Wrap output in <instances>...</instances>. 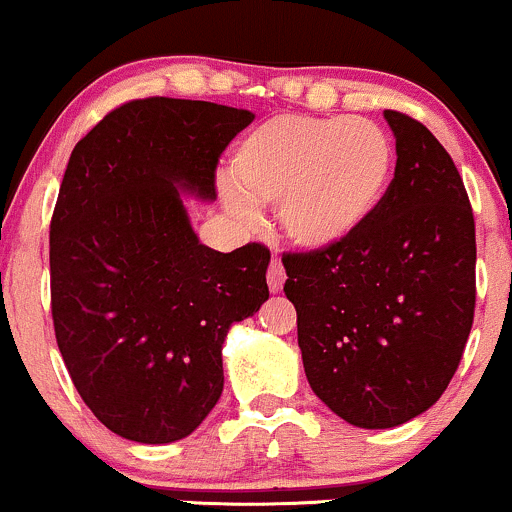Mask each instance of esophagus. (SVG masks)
<instances>
[{"mask_svg": "<svg viewBox=\"0 0 512 512\" xmlns=\"http://www.w3.org/2000/svg\"><path fill=\"white\" fill-rule=\"evenodd\" d=\"M285 285V268L280 261H273L271 266H268V288H271V293H280Z\"/></svg>", "mask_w": 512, "mask_h": 512, "instance_id": "34e87169", "label": "esophagus"}]
</instances>
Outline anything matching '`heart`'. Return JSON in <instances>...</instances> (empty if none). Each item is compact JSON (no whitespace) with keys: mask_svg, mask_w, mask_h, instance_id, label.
Masks as SVG:
<instances>
[{"mask_svg":"<svg viewBox=\"0 0 512 512\" xmlns=\"http://www.w3.org/2000/svg\"><path fill=\"white\" fill-rule=\"evenodd\" d=\"M390 173L393 146L371 119L278 114L236 141L222 200L239 219L276 205L293 244L324 251L364 229Z\"/></svg>","mask_w":512,"mask_h":512,"instance_id":"obj_1","label":"heart"}]
</instances>
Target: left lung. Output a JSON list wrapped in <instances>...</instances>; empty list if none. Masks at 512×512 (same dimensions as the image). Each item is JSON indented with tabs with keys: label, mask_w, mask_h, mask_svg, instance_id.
Here are the masks:
<instances>
[{
	"label": "left lung",
	"mask_w": 512,
	"mask_h": 512,
	"mask_svg": "<svg viewBox=\"0 0 512 512\" xmlns=\"http://www.w3.org/2000/svg\"><path fill=\"white\" fill-rule=\"evenodd\" d=\"M395 175L344 244L283 256L302 366L317 398L364 430L430 410L452 381L476 305V232L461 175L427 126L383 112Z\"/></svg>",
	"instance_id": "left-lung-1"
}]
</instances>
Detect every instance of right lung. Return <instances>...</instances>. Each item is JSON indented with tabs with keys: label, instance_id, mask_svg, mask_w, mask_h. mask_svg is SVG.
Here are the masks:
<instances>
[{
	"label": "right lung",
	"instance_id": "add662e5",
	"mask_svg": "<svg viewBox=\"0 0 512 512\" xmlns=\"http://www.w3.org/2000/svg\"><path fill=\"white\" fill-rule=\"evenodd\" d=\"M246 109L126 102L70 153L51 222V310L80 398L119 437H188L224 388L229 327L268 300L271 254L205 246L185 197L212 202Z\"/></svg>",
	"mask_w": 512,
	"mask_h": 512
}]
</instances>
